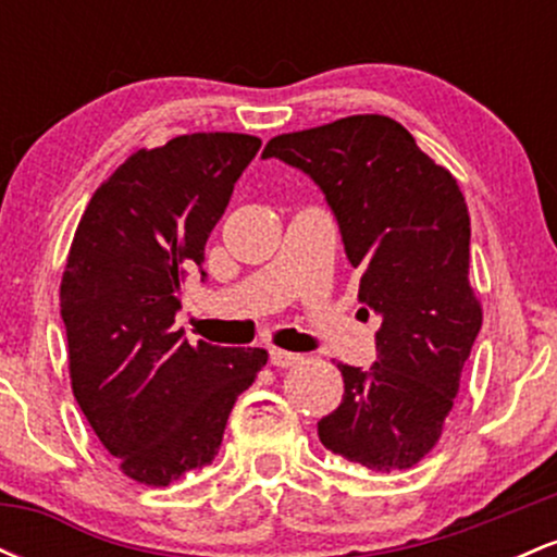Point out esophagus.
<instances>
[{"instance_id": "1", "label": "esophagus", "mask_w": 557, "mask_h": 557, "mask_svg": "<svg viewBox=\"0 0 557 557\" xmlns=\"http://www.w3.org/2000/svg\"><path fill=\"white\" fill-rule=\"evenodd\" d=\"M300 361L298 354H290V350H280V348H272L270 350V363L272 367H280V369H287V367H296Z\"/></svg>"}]
</instances>
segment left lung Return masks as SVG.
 Segmentation results:
<instances>
[{"mask_svg":"<svg viewBox=\"0 0 557 557\" xmlns=\"http://www.w3.org/2000/svg\"><path fill=\"white\" fill-rule=\"evenodd\" d=\"M261 157L283 159L322 188L361 270V311L382 319L374 367L337 363L343 403L317 424L319 440L380 474L411 469L437 445L482 327L461 188L385 114L283 133Z\"/></svg>","mask_w":557,"mask_h":557,"instance_id":"left-lung-1","label":"left lung"}]
</instances>
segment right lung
Returning <instances> with one entry per match:
<instances>
[{
  "label": "right lung",
  "mask_w": 557,
  "mask_h": 557,
  "mask_svg": "<svg viewBox=\"0 0 557 557\" xmlns=\"http://www.w3.org/2000/svg\"><path fill=\"white\" fill-rule=\"evenodd\" d=\"M261 140L190 133L140 149L96 188L60 285L70 385L120 471L146 487L214 461L230 411L267 363L172 330L188 267ZM203 274V272H201Z\"/></svg>",
  "instance_id": "obj_1"
}]
</instances>
